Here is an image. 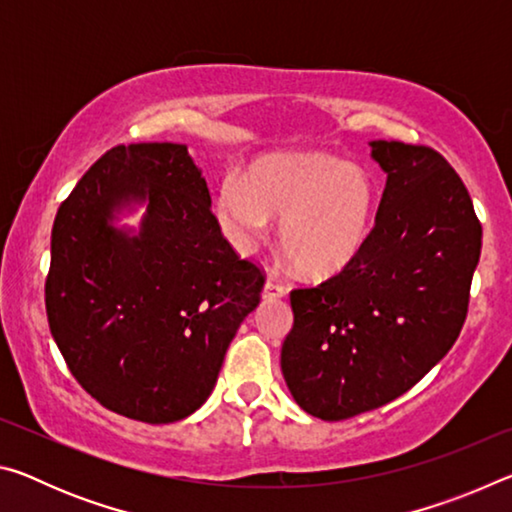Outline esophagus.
Returning a JSON list of instances; mask_svg holds the SVG:
<instances>
[{
    "label": "esophagus",
    "instance_id": "34e87169",
    "mask_svg": "<svg viewBox=\"0 0 512 512\" xmlns=\"http://www.w3.org/2000/svg\"><path fill=\"white\" fill-rule=\"evenodd\" d=\"M284 296H287V289H284V284L273 280V277H268L266 284H264L262 298L264 300H277V298H284Z\"/></svg>",
    "mask_w": 512,
    "mask_h": 512
}]
</instances>
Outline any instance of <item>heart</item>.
Here are the masks:
<instances>
[{
    "instance_id": "b5f03b06",
    "label": "heart",
    "mask_w": 512,
    "mask_h": 512,
    "mask_svg": "<svg viewBox=\"0 0 512 512\" xmlns=\"http://www.w3.org/2000/svg\"><path fill=\"white\" fill-rule=\"evenodd\" d=\"M377 212L370 173L332 153H280L250 164L246 180L228 173L214 214L239 253L255 250L280 223V244L300 273L332 277L366 246Z\"/></svg>"
}]
</instances>
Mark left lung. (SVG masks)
Returning a JSON list of instances; mask_svg holds the SVG:
<instances>
[{"label":"left lung","mask_w":512,"mask_h":512,"mask_svg":"<svg viewBox=\"0 0 512 512\" xmlns=\"http://www.w3.org/2000/svg\"><path fill=\"white\" fill-rule=\"evenodd\" d=\"M368 144L386 173L375 228L339 275L291 291L280 357L293 400L327 422L393 402L452 350L481 255L472 198L443 155Z\"/></svg>","instance_id":"8db88e82"}]
</instances>
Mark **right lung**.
Instances as JSON below:
<instances>
[{"label": "right lung", "instance_id": "right-lung-1", "mask_svg": "<svg viewBox=\"0 0 512 512\" xmlns=\"http://www.w3.org/2000/svg\"><path fill=\"white\" fill-rule=\"evenodd\" d=\"M140 209V226L120 223ZM262 287L221 235L187 144L110 149L51 230V336L85 391L131 420L201 409Z\"/></svg>", "mask_w": 512, "mask_h": 512}]
</instances>
